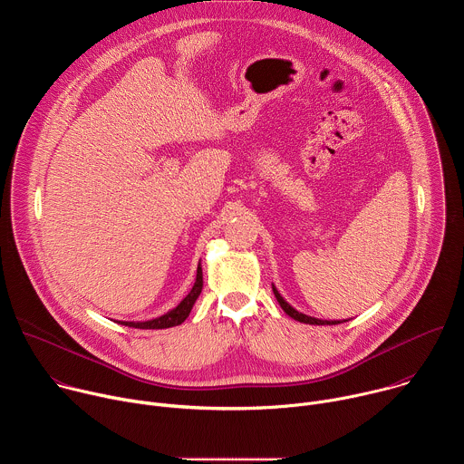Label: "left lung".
I'll use <instances>...</instances> for the list:
<instances>
[{"label":"left lung","instance_id":"1","mask_svg":"<svg viewBox=\"0 0 464 464\" xmlns=\"http://www.w3.org/2000/svg\"><path fill=\"white\" fill-rule=\"evenodd\" d=\"M272 288H274V294H276V297H277V301H279V304H281V308L290 315V317H294L295 321H299V323H306V324H338V323H343V321H349V319H317V317H312V315H306V314H303V312H299V310H295L281 294H279V290L276 288V285H272Z\"/></svg>","mask_w":464,"mask_h":464}]
</instances>
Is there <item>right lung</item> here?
Returning a JSON list of instances; mask_svg holds the SVG:
<instances>
[{
	"instance_id": "obj_1",
	"label": "right lung",
	"mask_w": 464,
	"mask_h": 464,
	"mask_svg": "<svg viewBox=\"0 0 464 464\" xmlns=\"http://www.w3.org/2000/svg\"><path fill=\"white\" fill-rule=\"evenodd\" d=\"M202 288H204L202 264H198L196 281H194L190 292L179 301L178 306H174V308L169 310L167 314H163V315H160V317H154V319H149V321H117V323H121V324H124V326H131V328H170V326L181 324V323L188 317V314H190V310H192L196 299L200 297Z\"/></svg>"
}]
</instances>
